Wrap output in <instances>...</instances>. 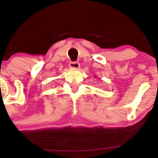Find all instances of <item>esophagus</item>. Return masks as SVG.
I'll return each mask as SVG.
<instances>
[{
    "label": "esophagus",
    "instance_id": "1",
    "mask_svg": "<svg viewBox=\"0 0 158 158\" xmlns=\"http://www.w3.org/2000/svg\"><path fill=\"white\" fill-rule=\"evenodd\" d=\"M69 67L73 69H78L80 67V63L78 62H69Z\"/></svg>",
    "mask_w": 158,
    "mask_h": 158
}]
</instances>
